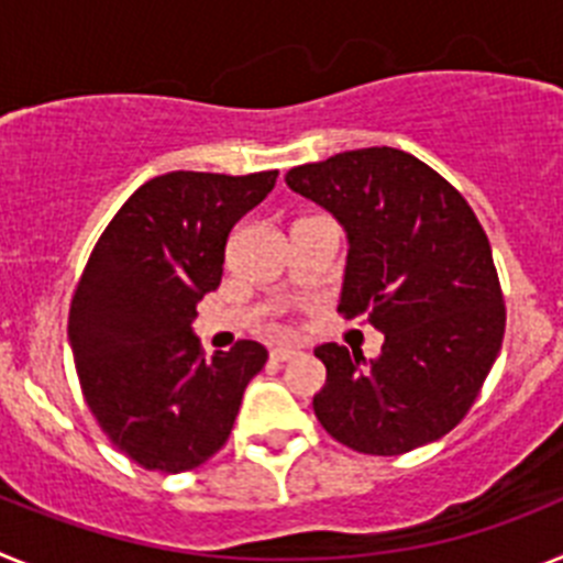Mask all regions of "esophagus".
<instances>
[{
    "label": "esophagus",
    "mask_w": 563,
    "mask_h": 563,
    "mask_svg": "<svg viewBox=\"0 0 563 563\" xmlns=\"http://www.w3.org/2000/svg\"><path fill=\"white\" fill-rule=\"evenodd\" d=\"M298 355L296 346H276V350H271V357L276 363H285V361H292V357Z\"/></svg>",
    "instance_id": "esophagus-1"
}]
</instances>
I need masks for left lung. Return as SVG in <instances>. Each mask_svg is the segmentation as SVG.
Segmentation results:
<instances>
[{
	"label": "left lung",
	"instance_id": "obj_1",
	"mask_svg": "<svg viewBox=\"0 0 563 563\" xmlns=\"http://www.w3.org/2000/svg\"><path fill=\"white\" fill-rule=\"evenodd\" d=\"M350 236L338 312L386 335L377 361L321 343L327 434L357 454L400 456L440 440L479 397L505 338V296L485 228L442 174L391 146L287 172Z\"/></svg>",
	"mask_w": 563,
	"mask_h": 563
}]
</instances>
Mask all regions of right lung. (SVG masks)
<instances>
[{
    "label": "right lung",
    "mask_w": 563,
    "mask_h": 563,
    "mask_svg": "<svg viewBox=\"0 0 563 563\" xmlns=\"http://www.w3.org/2000/svg\"><path fill=\"white\" fill-rule=\"evenodd\" d=\"M276 177L161 174L123 202L89 253L69 301L78 383L107 440L146 471L183 474L211 460L265 366L256 341L206 357L191 318L220 287L231 228Z\"/></svg>",
    "instance_id": "add662e5"
}]
</instances>
